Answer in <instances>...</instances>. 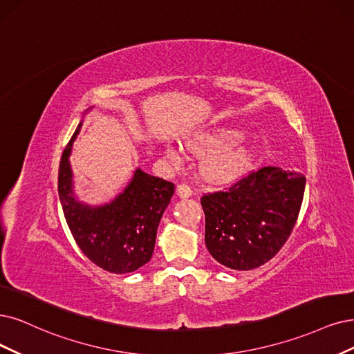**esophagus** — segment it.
<instances>
[{"mask_svg":"<svg viewBox=\"0 0 354 354\" xmlns=\"http://www.w3.org/2000/svg\"><path fill=\"white\" fill-rule=\"evenodd\" d=\"M176 194H178V197H180V198H189L192 195V189L187 184H180L176 188Z\"/></svg>","mask_w":354,"mask_h":354,"instance_id":"34e87169","label":"esophagus"}]
</instances>
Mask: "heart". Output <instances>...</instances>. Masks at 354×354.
<instances>
[{
    "mask_svg": "<svg viewBox=\"0 0 354 354\" xmlns=\"http://www.w3.org/2000/svg\"><path fill=\"white\" fill-rule=\"evenodd\" d=\"M241 138V133L233 129L205 131L187 138L184 147L192 156L204 157L201 175L208 184L226 185L243 176L255 160L254 149L239 141ZM166 153L175 165L184 162V154L178 149Z\"/></svg>",
    "mask_w": 354,
    "mask_h": 354,
    "instance_id": "obj_1",
    "label": "heart"
}]
</instances>
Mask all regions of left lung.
Masks as SVG:
<instances>
[{
    "label": "left lung",
    "mask_w": 354,
    "mask_h": 354,
    "mask_svg": "<svg viewBox=\"0 0 354 354\" xmlns=\"http://www.w3.org/2000/svg\"><path fill=\"white\" fill-rule=\"evenodd\" d=\"M306 179L266 166L225 191L204 194L205 246L232 270H254L276 255L296 225Z\"/></svg>",
    "instance_id": "left-lung-1"
}]
</instances>
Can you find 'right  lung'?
<instances>
[{"label": "right lung", "mask_w": 354, "mask_h": 354, "mask_svg": "<svg viewBox=\"0 0 354 354\" xmlns=\"http://www.w3.org/2000/svg\"><path fill=\"white\" fill-rule=\"evenodd\" d=\"M82 124L59 162L58 194L65 220L78 248L91 263L115 274L133 272L153 255L157 227L175 185L137 169L128 187L112 203L90 207L77 201L68 157Z\"/></svg>", "instance_id": "1"}]
</instances>
